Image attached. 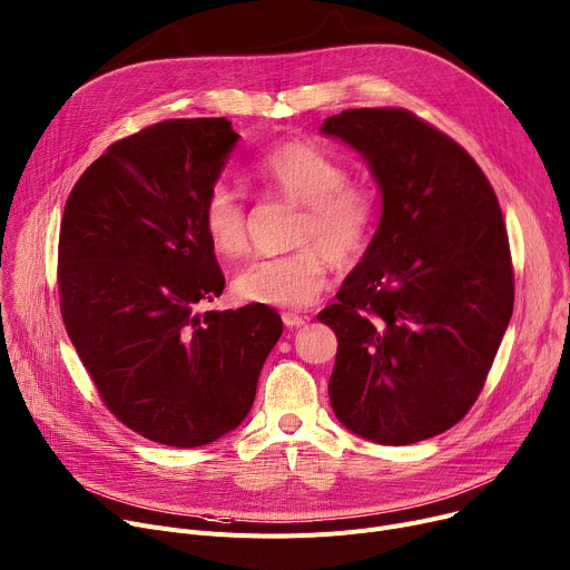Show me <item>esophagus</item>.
<instances>
[{"mask_svg": "<svg viewBox=\"0 0 570 570\" xmlns=\"http://www.w3.org/2000/svg\"><path fill=\"white\" fill-rule=\"evenodd\" d=\"M282 321H284L286 327H299V325L307 323V316H297V314H293V312H284V314H282Z\"/></svg>", "mask_w": 570, "mask_h": 570, "instance_id": "34e87169", "label": "esophagus"}]
</instances>
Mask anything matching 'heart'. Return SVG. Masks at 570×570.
Instances as JSON below:
<instances>
[{
    "label": "heart",
    "mask_w": 570,
    "mask_h": 570,
    "mask_svg": "<svg viewBox=\"0 0 570 570\" xmlns=\"http://www.w3.org/2000/svg\"><path fill=\"white\" fill-rule=\"evenodd\" d=\"M344 160L318 144L282 141L254 165V178L265 193L295 206L293 252L258 256L234 279L245 302L271 307H305L327 284V256L338 268L355 265L375 236L383 202L368 180L348 178ZM202 226L213 249L240 256L247 249V208L234 187L215 180L202 197Z\"/></svg>",
    "instance_id": "b5f03b06"
}]
</instances>
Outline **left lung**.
<instances>
[{
    "mask_svg": "<svg viewBox=\"0 0 570 570\" xmlns=\"http://www.w3.org/2000/svg\"><path fill=\"white\" fill-rule=\"evenodd\" d=\"M323 132L355 146L383 193L371 247L318 314L338 344L332 410L377 444L440 435L479 399L513 312L498 195L459 141L410 109H344Z\"/></svg>",
    "mask_w": 570,
    "mask_h": 570,
    "instance_id": "obj_1",
    "label": "left lung"
}]
</instances>
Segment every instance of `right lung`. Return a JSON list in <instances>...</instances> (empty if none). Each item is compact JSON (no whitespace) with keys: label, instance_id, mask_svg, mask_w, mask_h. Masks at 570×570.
Wrapping results in <instances>:
<instances>
[{"label":"right lung","instance_id":"right-lung-1","mask_svg":"<svg viewBox=\"0 0 570 570\" xmlns=\"http://www.w3.org/2000/svg\"><path fill=\"white\" fill-rule=\"evenodd\" d=\"M238 135L169 119L107 146L70 189L59 229V307L105 407L167 446L234 431L282 336L268 305L202 312L224 275L202 197Z\"/></svg>","mask_w":570,"mask_h":570}]
</instances>
